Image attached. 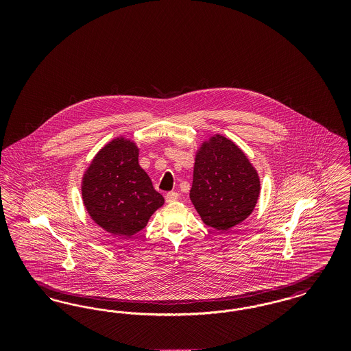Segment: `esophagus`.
I'll return each mask as SVG.
<instances>
[{"mask_svg": "<svg viewBox=\"0 0 351 351\" xmlns=\"http://www.w3.org/2000/svg\"><path fill=\"white\" fill-rule=\"evenodd\" d=\"M179 200V195L176 192H168L166 195V201L167 202H175V201Z\"/></svg>", "mask_w": 351, "mask_h": 351, "instance_id": "1", "label": "esophagus"}]
</instances>
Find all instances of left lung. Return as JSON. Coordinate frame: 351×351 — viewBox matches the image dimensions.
<instances>
[{
  "label": "left lung",
  "instance_id": "8db88e82",
  "mask_svg": "<svg viewBox=\"0 0 351 351\" xmlns=\"http://www.w3.org/2000/svg\"><path fill=\"white\" fill-rule=\"evenodd\" d=\"M259 193V175L233 141L215 134L201 143L189 197L204 223L228 232L250 216Z\"/></svg>",
  "mask_w": 351,
  "mask_h": 351
}]
</instances>
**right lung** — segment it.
<instances>
[{
    "instance_id": "1",
    "label": "right lung",
    "mask_w": 351,
    "mask_h": 351,
    "mask_svg": "<svg viewBox=\"0 0 351 351\" xmlns=\"http://www.w3.org/2000/svg\"><path fill=\"white\" fill-rule=\"evenodd\" d=\"M139 149L118 136L101 149L85 169L82 196L88 215L108 233L132 238L163 204L138 163Z\"/></svg>"
}]
</instances>
